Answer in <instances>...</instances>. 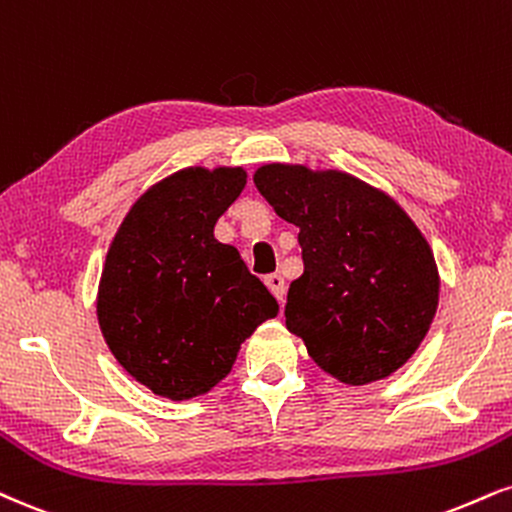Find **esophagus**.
<instances>
[{
  "mask_svg": "<svg viewBox=\"0 0 512 512\" xmlns=\"http://www.w3.org/2000/svg\"><path fill=\"white\" fill-rule=\"evenodd\" d=\"M264 283L269 286V291L276 295V300L283 303V298H286V281H283L281 274H267L264 276Z\"/></svg>",
  "mask_w": 512,
  "mask_h": 512,
  "instance_id": "34e87169",
  "label": "esophagus"
}]
</instances>
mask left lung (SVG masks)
I'll use <instances>...</instances> for the list:
<instances>
[{"label":"left lung","instance_id":"obj_1","mask_svg":"<svg viewBox=\"0 0 512 512\" xmlns=\"http://www.w3.org/2000/svg\"><path fill=\"white\" fill-rule=\"evenodd\" d=\"M255 186L300 229L305 272L286 326L343 384L389 377L427 336L439 305L432 248L389 195L341 171L267 164Z\"/></svg>","mask_w":512,"mask_h":512}]
</instances>
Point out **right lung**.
<instances>
[{
    "label": "right lung",
    "instance_id": "right-lung-1",
    "mask_svg": "<svg viewBox=\"0 0 512 512\" xmlns=\"http://www.w3.org/2000/svg\"><path fill=\"white\" fill-rule=\"evenodd\" d=\"M245 188L243 169H183L131 207L107 252L97 295L104 341L157 396L207 393L240 343L279 312L214 224Z\"/></svg>",
    "mask_w": 512,
    "mask_h": 512
}]
</instances>
